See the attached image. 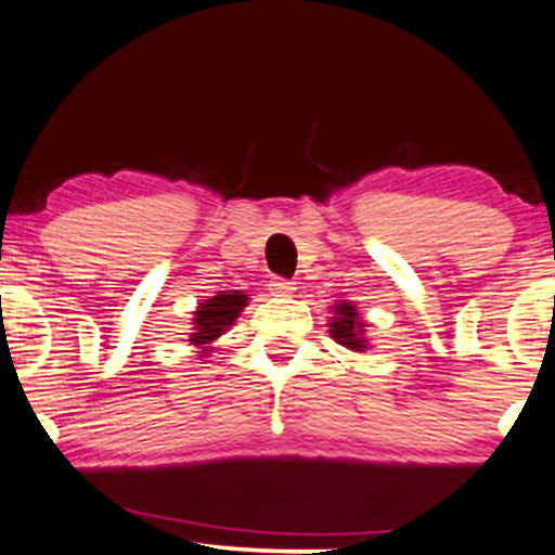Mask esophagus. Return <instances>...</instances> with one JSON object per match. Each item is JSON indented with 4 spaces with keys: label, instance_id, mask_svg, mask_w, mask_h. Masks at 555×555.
Returning a JSON list of instances; mask_svg holds the SVG:
<instances>
[{
    "label": "esophagus",
    "instance_id": "esophagus-1",
    "mask_svg": "<svg viewBox=\"0 0 555 555\" xmlns=\"http://www.w3.org/2000/svg\"><path fill=\"white\" fill-rule=\"evenodd\" d=\"M269 292L273 297H292L297 292V284L289 282V279H273V282H269Z\"/></svg>",
    "mask_w": 555,
    "mask_h": 555
}]
</instances>
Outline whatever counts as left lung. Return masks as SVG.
Wrapping results in <instances>:
<instances>
[{
    "instance_id": "obj_1",
    "label": "left lung",
    "mask_w": 555,
    "mask_h": 555,
    "mask_svg": "<svg viewBox=\"0 0 555 555\" xmlns=\"http://www.w3.org/2000/svg\"><path fill=\"white\" fill-rule=\"evenodd\" d=\"M332 312H335V317H330L327 324L332 339L352 352H365L371 343L365 337V320L360 317L358 307L352 301L339 299L337 305H332Z\"/></svg>"
}]
</instances>
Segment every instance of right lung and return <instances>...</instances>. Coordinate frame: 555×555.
Here are the masks:
<instances>
[{"mask_svg":"<svg viewBox=\"0 0 555 555\" xmlns=\"http://www.w3.org/2000/svg\"><path fill=\"white\" fill-rule=\"evenodd\" d=\"M246 305L248 294L238 289L218 292L216 297L201 301V307L192 312V332L188 337V345L195 347L197 358H210L218 350L216 339L233 327Z\"/></svg>","mask_w":555,"mask_h":555,"instance_id":"add662e5","label":"right lung"}]
</instances>
